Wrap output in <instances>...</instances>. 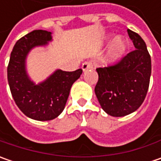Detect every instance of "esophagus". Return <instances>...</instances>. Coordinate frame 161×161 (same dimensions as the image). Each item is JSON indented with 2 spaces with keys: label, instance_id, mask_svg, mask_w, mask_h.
I'll use <instances>...</instances> for the list:
<instances>
[{
  "label": "esophagus",
  "instance_id": "1",
  "mask_svg": "<svg viewBox=\"0 0 161 161\" xmlns=\"http://www.w3.org/2000/svg\"><path fill=\"white\" fill-rule=\"evenodd\" d=\"M92 67H93V63L91 61H86V62H84L83 64H82V66H81V68H82L83 71H88L89 69L92 68Z\"/></svg>",
  "mask_w": 161,
  "mask_h": 161
}]
</instances>
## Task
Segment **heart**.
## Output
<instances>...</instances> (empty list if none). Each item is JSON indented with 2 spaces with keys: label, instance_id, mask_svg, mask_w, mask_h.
I'll list each match as a JSON object with an SVG mask.
<instances>
[{
  "label": "heart",
  "instance_id": "b5f03b06",
  "mask_svg": "<svg viewBox=\"0 0 161 161\" xmlns=\"http://www.w3.org/2000/svg\"><path fill=\"white\" fill-rule=\"evenodd\" d=\"M127 49V41L122 36H116L108 49L105 56V61L108 64H114L125 54Z\"/></svg>",
  "mask_w": 161,
  "mask_h": 161
}]
</instances>
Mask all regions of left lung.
<instances>
[{"mask_svg":"<svg viewBox=\"0 0 161 161\" xmlns=\"http://www.w3.org/2000/svg\"><path fill=\"white\" fill-rule=\"evenodd\" d=\"M135 49L114 65L96 70L95 93L102 109L112 116H125L137 110L145 99L152 74V60L145 42L127 29Z\"/></svg>","mask_w":161,"mask_h":161,"instance_id":"obj_1","label":"left lung"}]
</instances>
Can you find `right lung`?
I'll list each match as a JSON object with an SVG mask.
<instances>
[{
	"label": "right lung",
	"instance_id": "obj_1",
	"mask_svg": "<svg viewBox=\"0 0 161 161\" xmlns=\"http://www.w3.org/2000/svg\"><path fill=\"white\" fill-rule=\"evenodd\" d=\"M51 32L34 30L17 41L7 68L8 81L18 108L29 118L37 121L54 119L64 109L72 84L80 77L81 69L74 71L57 70L43 82L35 84L26 71V58L35 47L52 40Z\"/></svg>",
	"mask_w": 161,
	"mask_h": 161
}]
</instances>
